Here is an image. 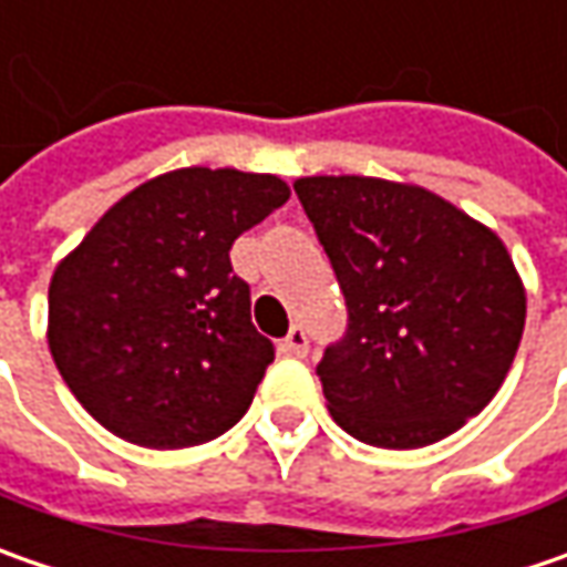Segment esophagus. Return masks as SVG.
Segmentation results:
<instances>
[{
    "label": "esophagus",
    "instance_id": "obj_1",
    "mask_svg": "<svg viewBox=\"0 0 567 567\" xmlns=\"http://www.w3.org/2000/svg\"><path fill=\"white\" fill-rule=\"evenodd\" d=\"M280 353L284 357H306L309 353V338H306V331L302 328H290V334L280 340Z\"/></svg>",
    "mask_w": 567,
    "mask_h": 567
}]
</instances>
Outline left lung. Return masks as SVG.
<instances>
[{
  "instance_id": "1",
  "label": "left lung",
  "mask_w": 567,
  "mask_h": 567,
  "mask_svg": "<svg viewBox=\"0 0 567 567\" xmlns=\"http://www.w3.org/2000/svg\"><path fill=\"white\" fill-rule=\"evenodd\" d=\"M347 302L316 365L334 423L375 447H425L495 398L527 296L492 229L445 198L369 176L296 179Z\"/></svg>"
}]
</instances>
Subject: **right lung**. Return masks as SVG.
Segmentation results:
<instances>
[{
    "label": "right lung",
    "instance_id": "1",
    "mask_svg": "<svg viewBox=\"0 0 567 567\" xmlns=\"http://www.w3.org/2000/svg\"><path fill=\"white\" fill-rule=\"evenodd\" d=\"M287 198L277 176L176 169L128 192L55 268V369L103 429L173 451L246 416L274 343L229 249Z\"/></svg>",
    "mask_w": 567,
    "mask_h": 567
}]
</instances>
